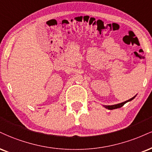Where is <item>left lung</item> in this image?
<instances>
[{"label":"left lung","instance_id":"left-lung-1","mask_svg":"<svg viewBox=\"0 0 152 152\" xmlns=\"http://www.w3.org/2000/svg\"><path fill=\"white\" fill-rule=\"evenodd\" d=\"M134 98H135V96L133 97V98H130V99H129V100H127V101L123 102V103H121L117 104V105H105V107H106V108H107V109H109V110H113V109H117V108H119V107H122V106H123L124 105H125V104L126 103H127V102L130 101V100H132L134 99Z\"/></svg>","mask_w":152,"mask_h":152}]
</instances>
